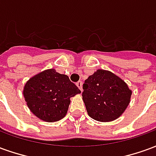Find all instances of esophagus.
Instances as JSON below:
<instances>
[{"instance_id": "obj_1", "label": "esophagus", "mask_w": 156, "mask_h": 156, "mask_svg": "<svg viewBox=\"0 0 156 156\" xmlns=\"http://www.w3.org/2000/svg\"><path fill=\"white\" fill-rule=\"evenodd\" d=\"M76 85L78 86V88H79V89H80L81 91H82V90H83V82H82V81H78V83H76Z\"/></svg>"}]
</instances>
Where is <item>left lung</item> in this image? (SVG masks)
Listing matches in <instances>:
<instances>
[{
	"mask_svg": "<svg viewBox=\"0 0 156 156\" xmlns=\"http://www.w3.org/2000/svg\"><path fill=\"white\" fill-rule=\"evenodd\" d=\"M83 100L89 117L111 122L120 117L130 102L132 90L112 72L98 69L83 86Z\"/></svg>",
	"mask_w": 156,
	"mask_h": 156,
	"instance_id": "1",
	"label": "left lung"
}]
</instances>
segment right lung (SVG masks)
I'll return each instance as SVG.
<instances>
[{
	"mask_svg": "<svg viewBox=\"0 0 156 156\" xmlns=\"http://www.w3.org/2000/svg\"><path fill=\"white\" fill-rule=\"evenodd\" d=\"M81 91L67 75L47 69L26 83L23 96L27 105L36 117L46 122H57L66 116L70 98Z\"/></svg>",
	"mask_w": 156,
	"mask_h": 156,
	"instance_id": "obj_1",
	"label": "right lung"
}]
</instances>
